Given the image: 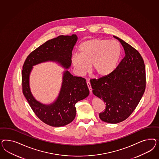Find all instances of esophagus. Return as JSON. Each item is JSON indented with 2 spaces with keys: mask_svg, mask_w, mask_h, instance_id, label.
Masks as SVG:
<instances>
[{
  "mask_svg": "<svg viewBox=\"0 0 159 159\" xmlns=\"http://www.w3.org/2000/svg\"><path fill=\"white\" fill-rule=\"evenodd\" d=\"M87 86H88V88H89V91L91 92L92 91V87H91V84H90V83L89 82H87Z\"/></svg>",
  "mask_w": 159,
  "mask_h": 159,
  "instance_id": "esophagus-1",
  "label": "esophagus"
}]
</instances>
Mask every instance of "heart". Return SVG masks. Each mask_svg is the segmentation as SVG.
<instances>
[{
  "label": "heart",
  "mask_w": 159,
  "mask_h": 159,
  "mask_svg": "<svg viewBox=\"0 0 159 159\" xmlns=\"http://www.w3.org/2000/svg\"><path fill=\"white\" fill-rule=\"evenodd\" d=\"M79 55L72 57V63L80 76L86 73L90 67L98 76H105L112 72L120 60L122 48L116 40L94 39L82 43Z\"/></svg>",
  "instance_id": "obj_1"
}]
</instances>
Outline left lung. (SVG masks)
<instances>
[{"mask_svg": "<svg viewBox=\"0 0 159 159\" xmlns=\"http://www.w3.org/2000/svg\"><path fill=\"white\" fill-rule=\"evenodd\" d=\"M114 37L124 47L125 57L110 74L90 80L93 93L106 102V110L99 117L110 124L119 123L130 116L146 87L145 66L139 52L122 39Z\"/></svg>", "mask_w": 159, "mask_h": 159, "instance_id": "left-lung-1", "label": "left lung"}]
</instances>
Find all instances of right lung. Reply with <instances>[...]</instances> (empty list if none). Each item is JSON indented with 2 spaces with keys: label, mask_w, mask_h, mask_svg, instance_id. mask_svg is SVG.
<instances>
[{
  "label": "right lung",
  "mask_w": 159,
  "mask_h": 159,
  "mask_svg": "<svg viewBox=\"0 0 159 159\" xmlns=\"http://www.w3.org/2000/svg\"><path fill=\"white\" fill-rule=\"evenodd\" d=\"M76 34L59 35L48 40L30 53L22 70L23 93L35 114L45 124L59 127L72 122L75 118V104L89 95L86 79L74 76L67 69L71 66L72 52L77 41ZM48 61L61 64L66 70L63 73L62 86L58 97L51 104L37 101L29 87V75L33 66Z\"/></svg>",
  "instance_id": "obj_1"
}]
</instances>
